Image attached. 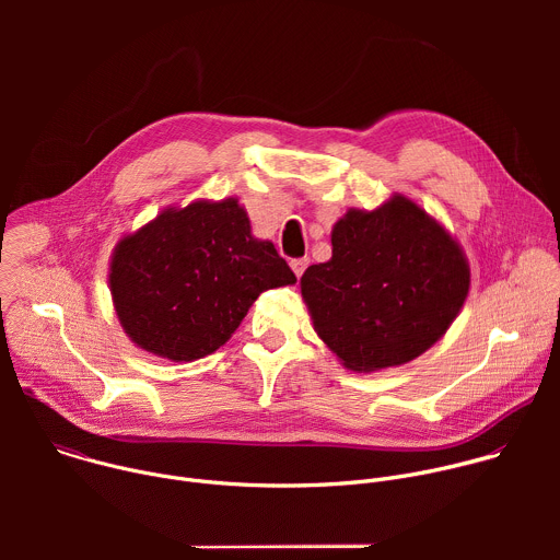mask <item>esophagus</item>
I'll return each instance as SVG.
<instances>
[{
	"label": "esophagus",
	"instance_id": "1",
	"mask_svg": "<svg viewBox=\"0 0 560 560\" xmlns=\"http://www.w3.org/2000/svg\"><path fill=\"white\" fill-rule=\"evenodd\" d=\"M307 264H310L307 257H303V259H292V261H290V268H292V272H294L296 277H301L303 270L307 268Z\"/></svg>",
	"mask_w": 560,
	"mask_h": 560
}]
</instances>
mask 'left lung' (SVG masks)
<instances>
[{
    "instance_id": "1",
    "label": "left lung",
    "mask_w": 560,
    "mask_h": 560,
    "mask_svg": "<svg viewBox=\"0 0 560 560\" xmlns=\"http://www.w3.org/2000/svg\"><path fill=\"white\" fill-rule=\"evenodd\" d=\"M330 236L332 257L303 272L301 296L348 370L404 365L447 332L469 292V264L419 203L396 192L374 210L350 208Z\"/></svg>"
}]
</instances>
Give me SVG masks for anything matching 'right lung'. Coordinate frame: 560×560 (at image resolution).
I'll list each match as a JSON object with an SVG mask.
<instances>
[{
  "mask_svg": "<svg viewBox=\"0 0 560 560\" xmlns=\"http://www.w3.org/2000/svg\"><path fill=\"white\" fill-rule=\"evenodd\" d=\"M128 339L175 363L219 350L257 296L296 283L272 242L253 236L238 199L166 208L119 238L108 272Z\"/></svg>",
  "mask_w": 560,
  "mask_h": 560,
  "instance_id": "1",
  "label": "right lung"
}]
</instances>
